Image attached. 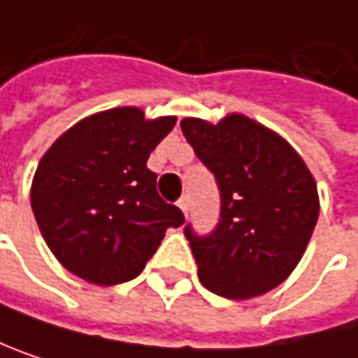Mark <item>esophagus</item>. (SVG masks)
Listing matches in <instances>:
<instances>
[{
	"instance_id": "34e87169",
	"label": "esophagus",
	"mask_w": 358,
	"mask_h": 358,
	"mask_svg": "<svg viewBox=\"0 0 358 358\" xmlns=\"http://www.w3.org/2000/svg\"><path fill=\"white\" fill-rule=\"evenodd\" d=\"M177 204H179L181 213H183V215L187 217V213H189V198H187V196H183V198H181V200L177 202Z\"/></svg>"
}]
</instances>
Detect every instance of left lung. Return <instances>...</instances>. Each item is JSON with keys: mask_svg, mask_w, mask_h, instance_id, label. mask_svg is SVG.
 <instances>
[{"mask_svg": "<svg viewBox=\"0 0 358 358\" xmlns=\"http://www.w3.org/2000/svg\"><path fill=\"white\" fill-rule=\"evenodd\" d=\"M181 131L221 192L217 229L200 238L185 227L202 285L229 300L267 294L310 242L319 219L313 173L281 135L238 112L217 124L183 118Z\"/></svg>", "mask_w": 358, "mask_h": 358, "instance_id": "left-lung-1", "label": "left lung"}]
</instances>
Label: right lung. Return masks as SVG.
<instances>
[{
	"label": "right lung",
	"mask_w": 358,
	"mask_h": 358,
	"mask_svg": "<svg viewBox=\"0 0 358 358\" xmlns=\"http://www.w3.org/2000/svg\"><path fill=\"white\" fill-rule=\"evenodd\" d=\"M177 116L145 118L135 106L95 112L41 156L31 185L39 231L73 275L116 285L137 277L183 213L156 192L150 152Z\"/></svg>",
	"instance_id": "add662e5"
}]
</instances>
